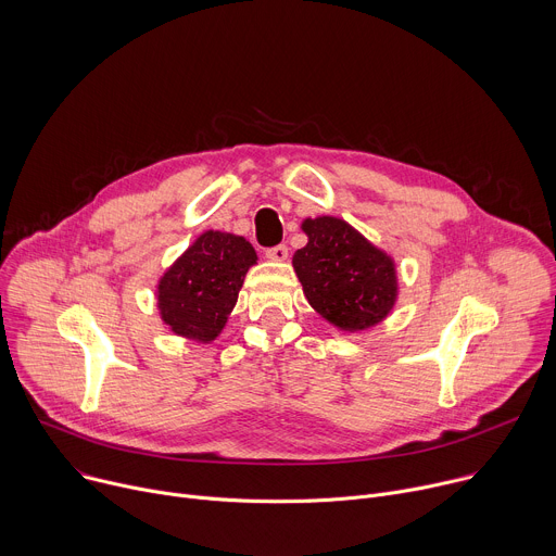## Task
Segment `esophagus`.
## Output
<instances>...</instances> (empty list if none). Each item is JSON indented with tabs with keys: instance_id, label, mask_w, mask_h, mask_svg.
<instances>
[{
	"instance_id": "obj_1",
	"label": "esophagus",
	"mask_w": 556,
	"mask_h": 556,
	"mask_svg": "<svg viewBox=\"0 0 556 556\" xmlns=\"http://www.w3.org/2000/svg\"><path fill=\"white\" fill-rule=\"evenodd\" d=\"M266 257H268L270 262H283V260H288V247H286V244L273 247V249L266 251Z\"/></svg>"
}]
</instances>
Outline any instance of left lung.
Segmentation results:
<instances>
[{"mask_svg":"<svg viewBox=\"0 0 556 556\" xmlns=\"http://www.w3.org/2000/svg\"><path fill=\"white\" fill-rule=\"evenodd\" d=\"M301 228L307 244L292 266L309 305L341 330L380 324L399 294L391 257L337 217L305 219Z\"/></svg>","mask_w":556,"mask_h":556,"instance_id":"obj_1","label":"left lung"}]
</instances>
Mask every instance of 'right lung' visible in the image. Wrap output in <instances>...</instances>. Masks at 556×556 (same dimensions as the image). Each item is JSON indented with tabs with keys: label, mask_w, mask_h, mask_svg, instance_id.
I'll list each match as a JSON object with an SVG mask.
<instances>
[{
	"label": "right lung",
	"mask_w": 556,
	"mask_h": 556,
	"mask_svg": "<svg viewBox=\"0 0 556 556\" xmlns=\"http://www.w3.org/2000/svg\"><path fill=\"white\" fill-rule=\"evenodd\" d=\"M255 262L257 253L244 237L222 230L202 232L157 283L163 321L180 337L213 341Z\"/></svg>",
	"instance_id": "add662e5"
}]
</instances>
